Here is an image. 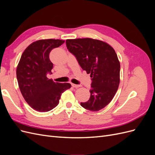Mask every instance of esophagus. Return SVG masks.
<instances>
[{"label": "esophagus", "mask_w": 155, "mask_h": 155, "mask_svg": "<svg viewBox=\"0 0 155 155\" xmlns=\"http://www.w3.org/2000/svg\"><path fill=\"white\" fill-rule=\"evenodd\" d=\"M72 86L73 87H74V88H79V87H81V85H76V84H74V83H72Z\"/></svg>", "instance_id": "34e87169"}]
</instances>
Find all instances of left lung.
Returning a JSON list of instances; mask_svg holds the SVG:
<instances>
[{
    "instance_id": "left-lung-1",
    "label": "left lung",
    "mask_w": 155,
    "mask_h": 155,
    "mask_svg": "<svg viewBox=\"0 0 155 155\" xmlns=\"http://www.w3.org/2000/svg\"><path fill=\"white\" fill-rule=\"evenodd\" d=\"M66 44L92 78L90 99L81 105L91 111L104 109L113 99L120 81V64L115 50L105 42L91 38L67 39Z\"/></svg>"
}]
</instances>
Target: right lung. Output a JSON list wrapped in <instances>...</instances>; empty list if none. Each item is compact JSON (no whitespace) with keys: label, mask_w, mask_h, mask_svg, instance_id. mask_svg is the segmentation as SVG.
Returning <instances> with one entry per match:
<instances>
[{"label":"right lung","mask_w":155,"mask_h":155,"mask_svg":"<svg viewBox=\"0 0 155 155\" xmlns=\"http://www.w3.org/2000/svg\"><path fill=\"white\" fill-rule=\"evenodd\" d=\"M64 42L53 39L33 42L25 50L17 65V79L22 95L37 111L53 109L59 104L62 93L71 87L70 83L54 82L46 77L53 68L50 52Z\"/></svg>","instance_id":"right-lung-1"}]
</instances>
